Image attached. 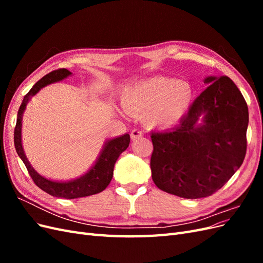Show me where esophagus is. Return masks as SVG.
<instances>
[{
	"label": "esophagus",
	"instance_id": "1",
	"mask_svg": "<svg viewBox=\"0 0 263 263\" xmlns=\"http://www.w3.org/2000/svg\"><path fill=\"white\" fill-rule=\"evenodd\" d=\"M130 137H132L133 140L141 138V137H142V132H140V130H138V129H134V130H132V133H130Z\"/></svg>",
	"mask_w": 263,
	"mask_h": 263
}]
</instances>
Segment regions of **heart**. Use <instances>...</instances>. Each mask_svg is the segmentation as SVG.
I'll return each mask as SVG.
<instances>
[{"instance_id":"heart-1","label":"heart","mask_w":263,"mask_h":263,"mask_svg":"<svg viewBox=\"0 0 263 263\" xmlns=\"http://www.w3.org/2000/svg\"><path fill=\"white\" fill-rule=\"evenodd\" d=\"M193 90L185 81L161 76L150 77L128 86L122 94V105L129 113H145L151 128L178 125L192 104Z\"/></svg>"}]
</instances>
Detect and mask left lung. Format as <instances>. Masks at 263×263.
Returning <instances> with one entry per match:
<instances>
[{
	"instance_id": "8db88e82",
	"label": "left lung",
	"mask_w": 263,
	"mask_h": 263,
	"mask_svg": "<svg viewBox=\"0 0 263 263\" xmlns=\"http://www.w3.org/2000/svg\"><path fill=\"white\" fill-rule=\"evenodd\" d=\"M178 126L151 134L150 168L155 184L183 198L214 194L243 162L248 106L228 77H206Z\"/></svg>"
}]
</instances>
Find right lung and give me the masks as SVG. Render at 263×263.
I'll return each mask as SVG.
<instances>
[{
	"label": "right lung",
	"mask_w": 263,
	"mask_h": 263,
	"mask_svg": "<svg viewBox=\"0 0 263 263\" xmlns=\"http://www.w3.org/2000/svg\"><path fill=\"white\" fill-rule=\"evenodd\" d=\"M71 74L72 73L67 69L54 70L52 72L42 78L41 80L31 87L30 91L24 97V100L20 106L16 126H15L14 130L15 149H16L17 155L20 156L24 164H25L27 168L29 176L35 182V184L39 189L45 191L46 193L61 198H78L90 196L93 194H98L102 192L103 190H105L109 184L110 180L113 178V171L116 160L118 157L121 156V154L124 153L127 149V147L129 146L130 142L129 134H124L122 136L107 139L94 164L84 174H82L81 177L73 180L55 181L47 179L41 176V174L31 166L25 155V151L23 149L22 144V121L23 114L26 109V105L28 104L30 98L36 95L43 87L54 82L65 80L66 78L70 77Z\"/></svg>",
	"instance_id": "1"
}]
</instances>
